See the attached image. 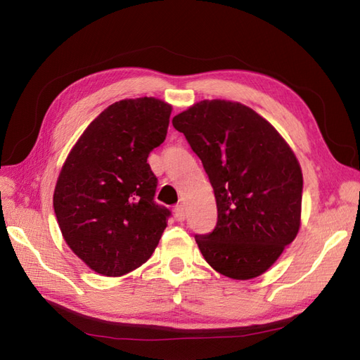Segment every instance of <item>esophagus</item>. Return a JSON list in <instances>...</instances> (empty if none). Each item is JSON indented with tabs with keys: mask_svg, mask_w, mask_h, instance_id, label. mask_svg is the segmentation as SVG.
<instances>
[{
	"mask_svg": "<svg viewBox=\"0 0 360 360\" xmlns=\"http://www.w3.org/2000/svg\"><path fill=\"white\" fill-rule=\"evenodd\" d=\"M174 218L178 221H184L186 219V207L184 205H176L174 207Z\"/></svg>",
	"mask_w": 360,
	"mask_h": 360,
	"instance_id": "esophagus-1",
	"label": "esophagus"
}]
</instances>
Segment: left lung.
I'll return each instance as SVG.
<instances>
[{
	"instance_id": "1",
	"label": "left lung",
	"mask_w": 360,
	"mask_h": 360,
	"mask_svg": "<svg viewBox=\"0 0 360 360\" xmlns=\"http://www.w3.org/2000/svg\"><path fill=\"white\" fill-rule=\"evenodd\" d=\"M172 124L201 159L215 193L217 227L195 236L204 259L233 280L264 274L302 223L303 174L292 148L240 102L201 101Z\"/></svg>"
}]
</instances>
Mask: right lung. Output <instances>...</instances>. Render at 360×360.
I'll list each match as a JSON object with an SVG mask.
<instances>
[{"label": "right lung", "instance_id": "right-lung-1", "mask_svg": "<svg viewBox=\"0 0 360 360\" xmlns=\"http://www.w3.org/2000/svg\"><path fill=\"white\" fill-rule=\"evenodd\" d=\"M172 105L125 98L91 122L68 155L53 190L63 238L89 269L122 277L153 255L170 210L155 202L147 158L165 141Z\"/></svg>", "mask_w": 360, "mask_h": 360}]
</instances>
